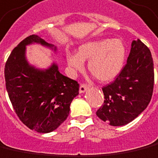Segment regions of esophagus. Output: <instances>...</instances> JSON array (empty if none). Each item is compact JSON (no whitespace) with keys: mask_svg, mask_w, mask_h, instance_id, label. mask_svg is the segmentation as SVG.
I'll list each match as a JSON object with an SVG mask.
<instances>
[{"mask_svg":"<svg viewBox=\"0 0 158 158\" xmlns=\"http://www.w3.org/2000/svg\"><path fill=\"white\" fill-rule=\"evenodd\" d=\"M88 88H89V85H86V84H81L80 86H79V92H80V93H83V92H85Z\"/></svg>","mask_w":158,"mask_h":158,"instance_id":"1","label":"esophagus"}]
</instances>
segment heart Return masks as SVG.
I'll use <instances>...</instances> for the list:
<instances>
[{"instance_id": "b5f03b06", "label": "heart", "mask_w": 158, "mask_h": 158, "mask_svg": "<svg viewBox=\"0 0 158 158\" xmlns=\"http://www.w3.org/2000/svg\"><path fill=\"white\" fill-rule=\"evenodd\" d=\"M126 48L118 38L87 42L79 48L78 55L68 53V64L75 70L84 68L88 60V70L98 80L109 82L120 73L125 60Z\"/></svg>"}]
</instances>
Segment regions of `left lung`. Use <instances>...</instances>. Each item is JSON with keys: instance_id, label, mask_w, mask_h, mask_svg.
Instances as JSON below:
<instances>
[{"instance_id": "8db88e82", "label": "left lung", "mask_w": 158, "mask_h": 158, "mask_svg": "<svg viewBox=\"0 0 158 158\" xmlns=\"http://www.w3.org/2000/svg\"><path fill=\"white\" fill-rule=\"evenodd\" d=\"M153 87L151 51L139 39L133 41L126 65L113 82L102 87L104 102L97 115L111 126L127 124L146 109Z\"/></svg>"}]
</instances>
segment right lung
<instances>
[{"mask_svg":"<svg viewBox=\"0 0 158 158\" xmlns=\"http://www.w3.org/2000/svg\"><path fill=\"white\" fill-rule=\"evenodd\" d=\"M31 43L53 47L37 35H31L13 49L5 65V81L11 103L19 120L37 133L56 130L69 114L79 94V84L62 75L56 64L45 71L31 67L25 46Z\"/></svg>","mask_w":158,"mask_h":158,"instance_id":"1","label":"right lung"}]
</instances>
